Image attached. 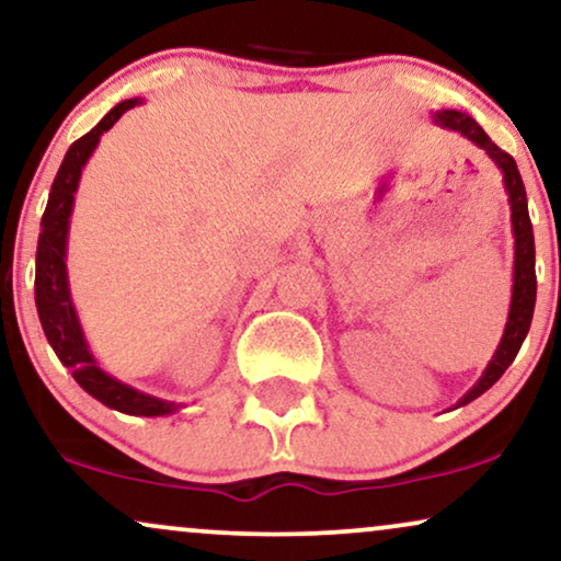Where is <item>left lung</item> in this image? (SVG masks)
<instances>
[{"instance_id":"8db88e82","label":"left lung","mask_w":561,"mask_h":561,"mask_svg":"<svg viewBox=\"0 0 561 561\" xmlns=\"http://www.w3.org/2000/svg\"><path fill=\"white\" fill-rule=\"evenodd\" d=\"M435 124L443 129L460 131L466 139H471L473 145L481 147L489 158L494 160V165L502 170V181H505V191L510 198V219H513V236H515V268H513V300H510V316L505 323V333H502L497 352L489 359L484 375H481L477 386L460 399L456 407H466L473 399H479L481 393L489 391L502 378V373L513 365V359L520 352L523 339L534 321V308H536V248H534V225L528 217V198L526 186H523L520 170H517L515 160L510 158L505 150H500L492 139L486 137V131L473 122L469 113L460 111H435L432 113Z\"/></svg>"}]
</instances>
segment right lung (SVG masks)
I'll use <instances>...</instances> for the list:
<instances>
[{
	"mask_svg": "<svg viewBox=\"0 0 561 561\" xmlns=\"http://www.w3.org/2000/svg\"><path fill=\"white\" fill-rule=\"evenodd\" d=\"M137 103H141L139 98L118 103L116 108L105 113L95 129H90L84 137L77 139L67 150V154H64L59 173H56L51 183L44 219H41L38 251H35V308H38L41 325H44V333L51 350L56 352V357L61 359V365H67L72 370V378L80 382V388H84L92 399L122 411V414L165 416L173 414L179 409V403L141 393L137 388L111 378L95 363V357L88 350V342H84L80 318H77V310L72 305V295H69L67 261H64L67 259V236L69 217H72L75 207V191L80 186L84 162L90 160L103 131H108Z\"/></svg>",
	"mask_w": 561,
	"mask_h": 561,
	"instance_id": "1",
	"label": "right lung"
}]
</instances>
